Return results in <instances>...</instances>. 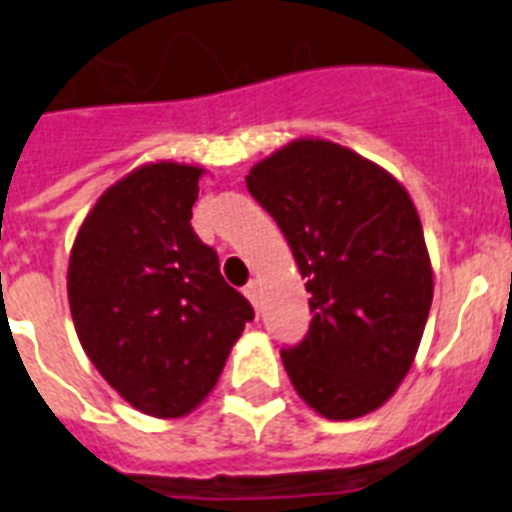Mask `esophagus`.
<instances>
[{
    "instance_id": "esophagus-1",
    "label": "esophagus",
    "mask_w": 512,
    "mask_h": 512,
    "mask_svg": "<svg viewBox=\"0 0 512 512\" xmlns=\"http://www.w3.org/2000/svg\"><path fill=\"white\" fill-rule=\"evenodd\" d=\"M243 292H246V298L251 300L253 305H259V295H261V285L259 279H251L246 287H243Z\"/></svg>"
}]
</instances>
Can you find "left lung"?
Listing matches in <instances>:
<instances>
[{
    "mask_svg": "<svg viewBox=\"0 0 512 512\" xmlns=\"http://www.w3.org/2000/svg\"><path fill=\"white\" fill-rule=\"evenodd\" d=\"M285 233L310 292V329L282 349L300 399L326 419L386 404L412 368L432 305V266L406 189L326 139H298L246 176Z\"/></svg>",
    "mask_w": 512,
    "mask_h": 512,
    "instance_id": "1",
    "label": "left lung"
}]
</instances>
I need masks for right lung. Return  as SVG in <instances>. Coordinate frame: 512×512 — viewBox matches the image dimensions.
I'll return each instance as SVG.
<instances>
[{
    "mask_svg": "<svg viewBox=\"0 0 512 512\" xmlns=\"http://www.w3.org/2000/svg\"><path fill=\"white\" fill-rule=\"evenodd\" d=\"M196 165L150 163L100 196L69 256L82 349L134 409L183 417L220 378L253 308L191 227Z\"/></svg>",
    "mask_w": 512,
    "mask_h": 512,
    "instance_id": "right-lung-1",
    "label": "right lung"
}]
</instances>
